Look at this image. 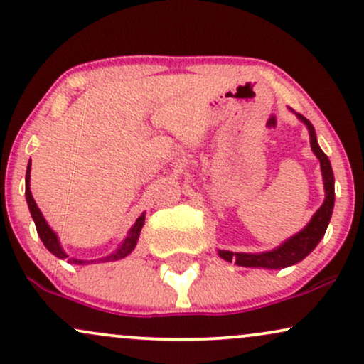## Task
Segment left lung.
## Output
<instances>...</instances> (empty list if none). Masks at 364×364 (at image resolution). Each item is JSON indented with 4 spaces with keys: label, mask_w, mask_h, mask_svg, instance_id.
<instances>
[{
    "label": "left lung",
    "mask_w": 364,
    "mask_h": 364,
    "mask_svg": "<svg viewBox=\"0 0 364 364\" xmlns=\"http://www.w3.org/2000/svg\"><path fill=\"white\" fill-rule=\"evenodd\" d=\"M299 119L306 124L308 132H310V145L311 150L315 152V156L318 157L320 168H321V176H323V188H325V200L323 205L315 212V215L311 217L310 223L306 224V228L301 229L298 235L289 237L287 241H284L281 246H277L275 250L263 253H235V252H225V250H219V257L224 258L225 262H235L240 267H258V269H286V267L294 265V263L301 262L304 257H308L313 250L316 248V245L320 243V240L323 237L325 231H327V225L330 223V217H332L333 210V200H336V191H333V173L332 166H330L328 157L325 156L323 150L318 147V141H316V133L313 124L304 118L303 114H296Z\"/></svg>",
    "instance_id": "obj_1"
}]
</instances>
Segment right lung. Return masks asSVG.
Returning a JSON list of instances; mask_svg holds the SVG:
<instances>
[{
    "mask_svg": "<svg viewBox=\"0 0 364 364\" xmlns=\"http://www.w3.org/2000/svg\"><path fill=\"white\" fill-rule=\"evenodd\" d=\"M25 198H27L28 210H31L32 219H34V223H36L37 235H39L41 241H43L46 248H48L49 252L54 255V257L61 258V260H68L70 263H77V265H87V263H92V262H116V260H121V258L128 257V255L135 250L136 241H139V236H140V231H141V228H144V223H145V214H141L139 219H136V223L133 224V228L129 229L128 236L124 237L123 243L118 246V250H116V252H112L111 255H107V257L99 258V260H90V262L89 260H77V258H68V255L63 252L56 232H54L53 229L48 225V223H46L43 214H41L39 207H37L34 196H32V193H31V162H28L27 174H25Z\"/></svg>",
    "mask_w": 364,
    "mask_h": 364,
    "instance_id": "right-lung-1",
    "label": "right lung"
}]
</instances>
